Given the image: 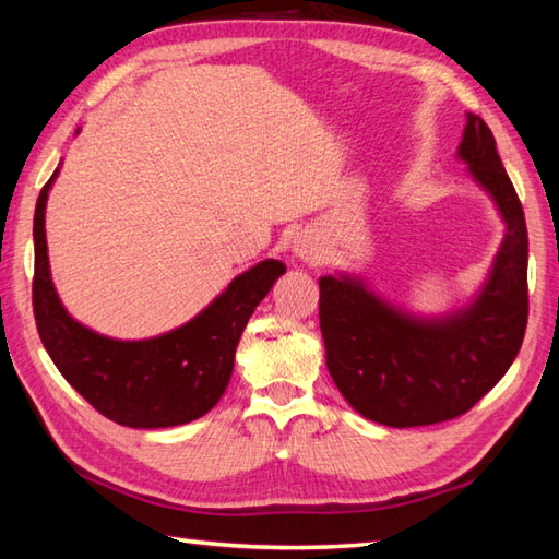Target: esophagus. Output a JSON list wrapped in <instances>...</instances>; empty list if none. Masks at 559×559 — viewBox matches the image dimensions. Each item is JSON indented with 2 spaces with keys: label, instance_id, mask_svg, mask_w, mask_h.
<instances>
[{
  "label": "esophagus",
  "instance_id": "esophagus-1",
  "mask_svg": "<svg viewBox=\"0 0 559 559\" xmlns=\"http://www.w3.org/2000/svg\"><path fill=\"white\" fill-rule=\"evenodd\" d=\"M290 252L295 259L305 261V264H319L324 259V247L312 230H300L295 235L290 242Z\"/></svg>",
  "mask_w": 559,
  "mask_h": 559
}]
</instances>
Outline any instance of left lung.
<instances>
[{
	"mask_svg": "<svg viewBox=\"0 0 559 559\" xmlns=\"http://www.w3.org/2000/svg\"><path fill=\"white\" fill-rule=\"evenodd\" d=\"M456 158L468 165L504 223L476 298L444 314H413L338 271L319 278V326L326 367L367 420L418 427L451 420L500 382L521 348L528 319V233L524 209L497 156L490 127L466 115Z\"/></svg>",
	"mask_w": 559,
	"mask_h": 559,
	"instance_id": "1",
	"label": "left lung"
}]
</instances>
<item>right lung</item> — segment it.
I'll use <instances>...</instances> for the list:
<instances>
[{
	"label": "right lung",
	"instance_id": "obj_1",
	"mask_svg": "<svg viewBox=\"0 0 559 559\" xmlns=\"http://www.w3.org/2000/svg\"><path fill=\"white\" fill-rule=\"evenodd\" d=\"M57 175L59 168L43 187L33 218V312L47 355L67 382L115 423L158 430L201 418L228 389L249 317L286 273V264L259 261L197 317L165 334L139 341L103 336L67 312L52 283L45 209Z\"/></svg>",
	"mask_w": 559,
	"mask_h": 559
}]
</instances>
